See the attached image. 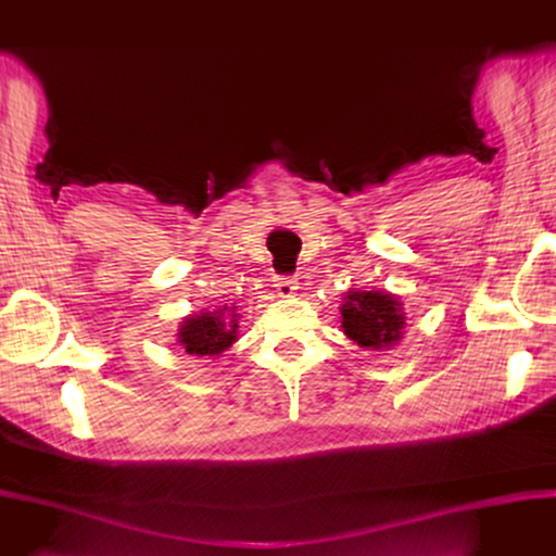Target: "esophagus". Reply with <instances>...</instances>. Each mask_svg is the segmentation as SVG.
Instances as JSON below:
<instances>
[{
	"label": "esophagus",
	"mask_w": 556,
	"mask_h": 556,
	"mask_svg": "<svg viewBox=\"0 0 556 556\" xmlns=\"http://www.w3.org/2000/svg\"><path fill=\"white\" fill-rule=\"evenodd\" d=\"M296 290H299V282L294 278H276L278 296H294Z\"/></svg>",
	"instance_id": "1"
}]
</instances>
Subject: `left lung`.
Wrapping results in <instances>:
<instances>
[{
	"label": "left lung",
	"mask_w": 556,
	"mask_h": 556,
	"mask_svg": "<svg viewBox=\"0 0 556 556\" xmlns=\"http://www.w3.org/2000/svg\"><path fill=\"white\" fill-rule=\"evenodd\" d=\"M399 296L382 290H350L341 306L343 331L350 341L366 350H390L403 339L406 313Z\"/></svg>",
	"instance_id": "obj_1"
}]
</instances>
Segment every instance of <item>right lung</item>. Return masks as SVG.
<instances>
[{"label":"right lung","instance_id":"right-lung-1","mask_svg":"<svg viewBox=\"0 0 556 556\" xmlns=\"http://www.w3.org/2000/svg\"><path fill=\"white\" fill-rule=\"evenodd\" d=\"M239 315L233 308L227 313V306L220 311H208L190 315L182 319L178 329V343L185 348L188 355L194 357H217L223 355L231 343L237 341Z\"/></svg>","mask_w":556,"mask_h":556}]
</instances>
